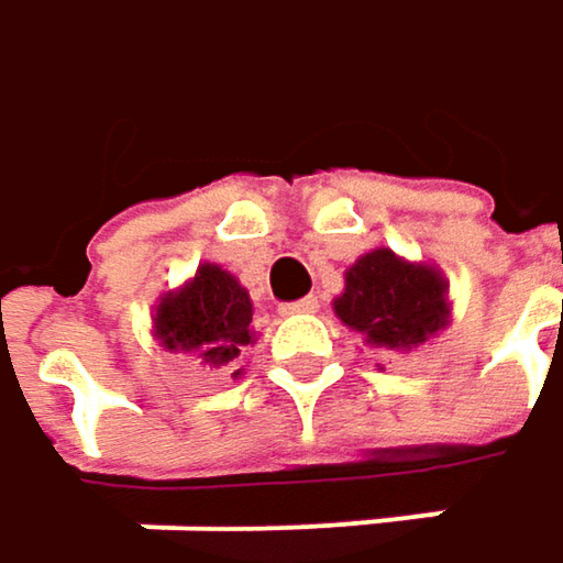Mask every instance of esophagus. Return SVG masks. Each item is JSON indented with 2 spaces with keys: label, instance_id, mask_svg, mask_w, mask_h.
<instances>
[{
  "label": "esophagus",
  "instance_id": "esophagus-1",
  "mask_svg": "<svg viewBox=\"0 0 563 563\" xmlns=\"http://www.w3.org/2000/svg\"><path fill=\"white\" fill-rule=\"evenodd\" d=\"M319 309V296H302L296 302H283L280 312L283 316H296V312H316Z\"/></svg>",
  "mask_w": 563,
  "mask_h": 563
}]
</instances>
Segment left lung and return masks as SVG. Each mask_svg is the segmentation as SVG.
Returning a JSON list of instances; mask_svg holds the SVG:
<instances>
[{
  "instance_id": "8db88e82",
  "label": "left lung",
  "mask_w": 563,
  "mask_h": 563,
  "mask_svg": "<svg viewBox=\"0 0 563 563\" xmlns=\"http://www.w3.org/2000/svg\"><path fill=\"white\" fill-rule=\"evenodd\" d=\"M334 312L347 329L364 334L367 344L409 351L444 329V280L432 267L406 264L380 247L344 274V292L334 299Z\"/></svg>"
}]
</instances>
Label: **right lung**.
Listing matches in <instances>:
<instances>
[{
  "mask_svg": "<svg viewBox=\"0 0 563 563\" xmlns=\"http://www.w3.org/2000/svg\"><path fill=\"white\" fill-rule=\"evenodd\" d=\"M251 316L247 289L222 267L206 264L179 292L161 299L154 329L167 351L192 354L222 371L251 344ZM238 374L241 371H234V377Z\"/></svg>",
  "mask_w": 563,
  "mask_h": 563,
  "instance_id": "add662e5",
  "label": "right lung"
}]
</instances>
